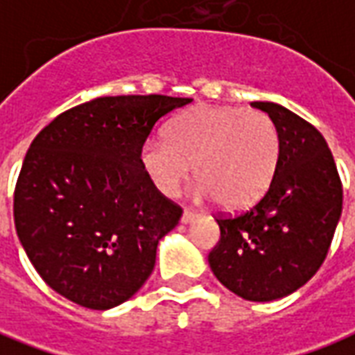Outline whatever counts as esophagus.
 Segmentation results:
<instances>
[{
    "label": "esophagus",
    "mask_w": 355,
    "mask_h": 355,
    "mask_svg": "<svg viewBox=\"0 0 355 355\" xmlns=\"http://www.w3.org/2000/svg\"><path fill=\"white\" fill-rule=\"evenodd\" d=\"M193 216H196V213H193L192 209H184V213H182V216H180V220H182L184 224H188V223H192Z\"/></svg>",
    "instance_id": "34e87169"
}]
</instances>
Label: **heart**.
I'll list each match as a JSON object with an SVG mask.
<instances>
[{"label": "heart", "instance_id": "obj_1", "mask_svg": "<svg viewBox=\"0 0 355 355\" xmlns=\"http://www.w3.org/2000/svg\"><path fill=\"white\" fill-rule=\"evenodd\" d=\"M279 150V131L264 112L198 106L173 123L169 139L146 140L140 159L165 196H175L196 165L200 198L213 196L220 207L241 209L266 192Z\"/></svg>", "mask_w": 355, "mask_h": 355}]
</instances>
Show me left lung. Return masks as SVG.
<instances>
[{
    "label": "left lung",
    "mask_w": 355,
    "mask_h": 355,
    "mask_svg": "<svg viewBox=\"0 0 355 355\" xmlns=\"http://www.w3.org/2000/svg\"><path fill=\"white\" fill-rule=\"evenodd\" d=\"M279 131V162L261 201L216 216L220 239L209 266L226 289L253 302L295 293L327 257L343 213V182L313 125L275 102H253Z\"/></svg>",
    "instance_id": "left-lung-1"
}]
</instances>
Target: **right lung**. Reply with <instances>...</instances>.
<instances>
[{"mask_svg":"<svg viewBox=\"0 0 355 355\" xmlns=\"http://www.w3.org/2000/svg\"><path fill=\"white\" fill-rule=\"evenodd\" d=\"M192 98L101 96L62 112L28 148L15 188V228L51 289L91 310L144 285L159 239L182 209L148 177V135Z\"/></svg>","mask_w":355,"mask_h":355,"instance_id":"right-lung-1","label":"right lung"}]
</instances>
